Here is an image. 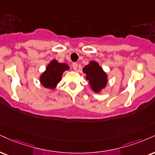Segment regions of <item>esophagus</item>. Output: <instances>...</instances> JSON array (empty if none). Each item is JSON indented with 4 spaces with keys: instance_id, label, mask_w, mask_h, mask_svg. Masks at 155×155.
<instances>
[{
    "instance_id": "obj_1",
    "label": "esophagus",
    "mask_w": 155,
    "mask_h": 155,
    "mask_svg": "<svg viewBox=\"0 0 155 155\" xmlns=\"http://www.w3.org/2000/svg\"><path fill=\"white\" fill-rule=\"evenodd\" d=\"M77 66H78L77 63H73L72 67H73V68H74V71H76V69H77Z\"/></svg>"
}]
</instances>
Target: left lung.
<instances>
[{
	"label": "left lung",
	"instance_id": "8db88e82",
	"mask_svg": "<svg viewBox=\"0 0 155 155\" xmlns=\"http://www.w3.org/2000/svg\"><path fill=\"white\" fill-rule=\"evenodd\" d=\"M86 74V79L89 81L90 88L94 92L100 93L107 84V73L95 61H91L82 68Z\"/></svg>",
	"mask_w": 155,
	"mask_h": 155
}]
</instances>
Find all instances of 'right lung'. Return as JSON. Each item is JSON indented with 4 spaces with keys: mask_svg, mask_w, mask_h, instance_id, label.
I'll list each match as a JSON object with an SVG mask.
<instances>
[{
    "mask_svg": "<svg viewBox=\"0 0 155 155\" xmlns=\"http://www.w3.org/2000/svg\"><path fill=\"white\" fill-rule=\"evenodd\" d=\"M69 68L67 63H59L56 59L52 60L40 76L41 85L52 90L55 89L61 80L63 72L68 71Z\"/></svg>",
    "mask_w": 155,
    "mask_h": 155,
    "instance_id": "add662e5",
    "label": "right lung"
}]
</instances>
